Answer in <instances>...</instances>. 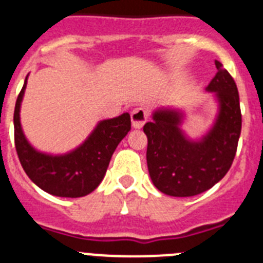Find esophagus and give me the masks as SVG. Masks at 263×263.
<instances>
[{
  "mask_svg": "<svg viewBox=\"0 0 263 263\" xmlns=\"http://www.w3.org/2000/svg\"><path fill=\"white\" fill-rule=\"evenodd\" d=\"M148 116H149L148 109L143 108V107L135 108L131 114V120L134 128H141V127L145 124V122H147Z\"/></svg>",
  "mask_w": 263,
  "mask_h": 263,
  "instance_id": "obj_1",
  "label": "esophagus"
}]
</instances>
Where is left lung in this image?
I'll use <instances>...</instances> for the list:
<instances>
[{
  "label": "left lung",
  "instance_id": "left-lung-1",
  "mask_svg": "<svg viewBox=\"0 0 263 263\" xmlns=\"http://www.w3.org/2000/svg\"><path fill=\"white\" fill-rule=\"evenodd\" d=\"M217 74L208 84L218 103L212 128L198 140L181 129V109L161 107L145 123L147 165L154 185L168 196L191 197L211 189L227 175L241 135V108L236 82L216 61Z\"/></svg>",
  "mask_w": 263,
  "mask_h": 263
}]
</instances>
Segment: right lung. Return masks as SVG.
<instances>
[{
	"mask_svg": "<svg viewBox=\"0 0 263 263\" xmlns=\"http://www.w3.org/2000/svg\"><path fill=\"white\" fill-rule=\"evenodd\" d=\"M27 77L14 108V143L18 159L29 179L42 191L58 197H83L98 188L116 147L131 129L128 112L97 124L79 147L63 155L36 151L22 131L21 103Z\"/></svg>",
	"mask_w": 263,
	"mask_h": 263,
	"instance_id": "1",
	"label": "right lung"
}]
</instances>
